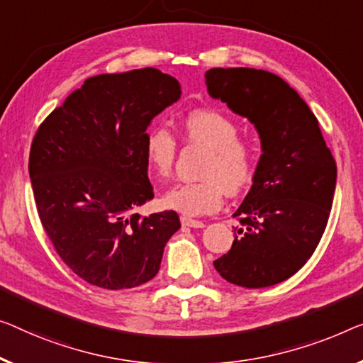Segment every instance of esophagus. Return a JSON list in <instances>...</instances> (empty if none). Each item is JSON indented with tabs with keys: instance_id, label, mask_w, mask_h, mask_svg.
Listing matches in <instances>:
<instances>
[{
	"instance_id": "esophagus-1",
	"label": "esophagus",
	"mask_w": 363,
	"mask_h": 363,
	"mask_svg": "<svg viewBox=\"0 0 363 363\" xmlns=\"http://www.w3.org/2000/svg\"><path fill=\"white\" fill-rule=\"evenodd\" d=\"M181 223H182V226H187V228H203L205 226L203 221L187 218V216H181Z\"/></svg>"
}]
</instances>
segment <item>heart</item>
<instances>
[{
    "label": "heart",
    "instance_id": "1",
    "mask_svg": "<svg viewBox=\"0 0 363 363\" xmlns=\"http://www.w3.org/2000/svg\"><path fill=\"white\" fill-rule=\"evenodd\" d=\"M181 128L187 143L208 148L197 182H182L164 194V207L184 216L212 213L223 203L225 192L236 196L251 186L257 172L259 151L251 140L240 137V123L220 109L186 113ZM177 142L169 130L156 125L145 137V158L158 177L171 176Z\"/></svg>",
    "mask_w": 363,
    "mask_h": 363
}]
</instances>
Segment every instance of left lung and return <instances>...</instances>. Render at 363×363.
<instances>
[{
	"label": "left lung",
	"mask_w": 363,
	"mask_h": 363,
	"mask_svg": "<svg viewBox=\"0 0 363 363\" xmlns=\"http://www.w3.org/2000/svg\"><path fill=\"white\" fill-rule=\"evenodd\" d=\"M207 89L247 117L262 155L251 191L235 215L231 250L215 269L230 284L262 289L305 266L326 230L337 167L315 113L277 74L254 68H212Z\"/></svg>",
	"instance_id": "obj_1"
}]
</instances>
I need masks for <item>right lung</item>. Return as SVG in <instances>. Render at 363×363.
<instances>
[{"label":"right lung","mask_w":363,"mask_h":363,"mask_svg":"<svg viewBox=\"0 0 363 363\" xmlns=\"http://www.w3.org/2000/svg\"><path fill=\"white\" fill-rule=\"evenodd\" d=\"M179 97L177 79L156 68L97 74L37 128L29 176L39 218L62 261L91 285L148 282L181 228L172 210L133 213L155 197L147 128Z\"/></svg>","instance_id":"obj_1"}]
</instances>
